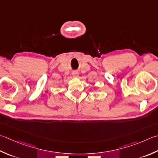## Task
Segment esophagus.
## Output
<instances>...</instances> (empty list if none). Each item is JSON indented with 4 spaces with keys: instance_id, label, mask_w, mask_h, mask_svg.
I'll return each mask as SVG.
<instances>
[{
    "instance_id": "1",
    "label": "esophagus",
    "mask_w": 158,
    "mask_h": 158,
    "mask_svg": "<svg viewBox=\"0 0 158 158\" xmlns=\"http://www.w3.org/2000/svg\"><path fill=\"white\" fill-rule=\"evenodd\" d=\"M78 75H79V74L77 72H73V77H78Z\"/></svg>"
}]
</instances>
